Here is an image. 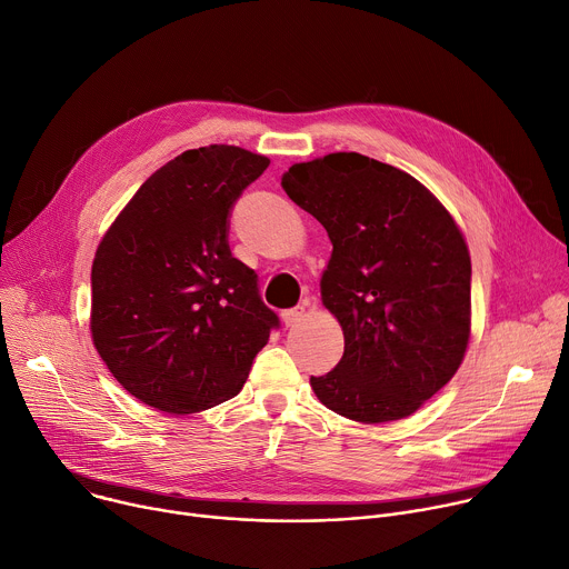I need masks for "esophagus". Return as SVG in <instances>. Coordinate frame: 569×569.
I'll use <instances>...</instances> for the list:
<instances>
[{
    "mask_svg": "<svg viewBox=\"0 0 569 569\" xmlns=\"http://www.w3.org/2000/svg\"><path fill=\"white\" fill-rule=\"evenodd\" d=\"M303 318H306V308H303V306L288 308V311L281 313V320H283L286 327H295V325H299Z\"/></svg>",
    "mask_w": 569,
    "mask_h": 569,
    "instance_id": "1",
    "label": "esophagus"
}]
</instances>
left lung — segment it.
<instances>
[{"instance_id":"left-lung-1","label":"left lung","mask_w":569,"mask_h":569,"mask_svg":"<svg viewBox=\"0 0 569 569\" xmlns=\"http://www.w3.org/2000/svg\"><path fill=\"white\" fill-rule=\"evenodd\" d=\"M281 186L333 244L320 292L345 353L311 377L313 392L353 422L412 416L470 342L472 263L458 224L416 177L356 151L295 163Z\"/></svg>"}]
</instances>
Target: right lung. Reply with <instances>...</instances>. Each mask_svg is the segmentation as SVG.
<instances>
[{
    "mask_svg": "<svg viewBox=\"0 0 569 569\" xmlns=\"http://www.w3.org/2000/svg\"><path fill=\"white\" fill-rule=\"evenodd\" d=\"M268 166L233 144L188 149L138 188L101 238L92 345L142 403L188 416L231 399L279 327L227 240L233 201Z\"/></svg>",
    "mask_w": 569,
    "mask_h": 569,
    "instance_id": "1",
    "label": "right lung"
}]
</instances>
